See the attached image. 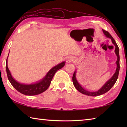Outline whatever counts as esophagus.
<instances>
[{
  "label": "esophagus",
  "instance_id": "34e87169",
  "mask_svg": "<svg viewBox=\"0 0 127 127\" xmlns=\"http://www.w3.org/2000/svg\"><path fill=\"white\" fill-rule=\"evenodd\" d=\"M73 61H74V58L73 57H67V58H66V63H71V62Z\"/></svg>",
  "mask_w": 127,
  "mask_h": 127
}]
</instances>
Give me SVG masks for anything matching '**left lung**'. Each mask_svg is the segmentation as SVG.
Here are the masks:
<instances>
[{
	"instance_id": "1",
	"label": "left lung",
	"mask_w": 127,
	"mask_h": 127,
	"mask_svg": "<svg viewBox=\"0 0 127 127\" xmlns=\"http://www.w3.org/2000/svg\"><path fill=\"white\" fill-rule=\"evenodd\" d=\"M103 32H104V35H105L106 37L110 38L111 40V41L112 43L114 44V45L115 46V53L117 57V61L116 62V64H117V68H116V70L115 73L113 74V76L111 77V78L107 81L105 84L102 86V87L101 88L97 91L95 92H90L87 91V90L85 89L82 86L79 84L78 83V81H77V78H76V70H75L74 72L73 75L72 77V81L73 83V85L74 87H76V89L78 90V91L81 92L82 94L86 95L87 96H99L101 95H102L105 93H106L108 91H109L112 87L117 81L118 75H119V69H120V64H119V60H120V57H119V48L117 45V43H116L114 39L113 38L112 36L108 32H107L105 30H102Z\"/></svg>"
}]
</instances>
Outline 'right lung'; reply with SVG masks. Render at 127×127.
<instances>
[{
  "instance_id": "right-lung-1",
  "label": "right lung",
  "mask_w": 127,
  "mask_h": 127,
  "mask_svg": "<svg viewBox=\"0 0 127 127\" xmlns=\"http://www.w3.org/2000/svg\"><path fill=\"white\" fill-rule=\"evenodd\" d=\"M8 58L7 61H6V71H7L8 80L9 81L10 83H11V85L14 89H16L18 92L28 96L37 95L40 94L45 91L50 86L51 81L56 72L63 68L65 64V61L62 62V63L57 64V65L51 68L45 76L40 81L36 82L35 83L27 84V83L18 82L12 77L11 73L8 67Z\"/></svg>"
}]
</instances>
